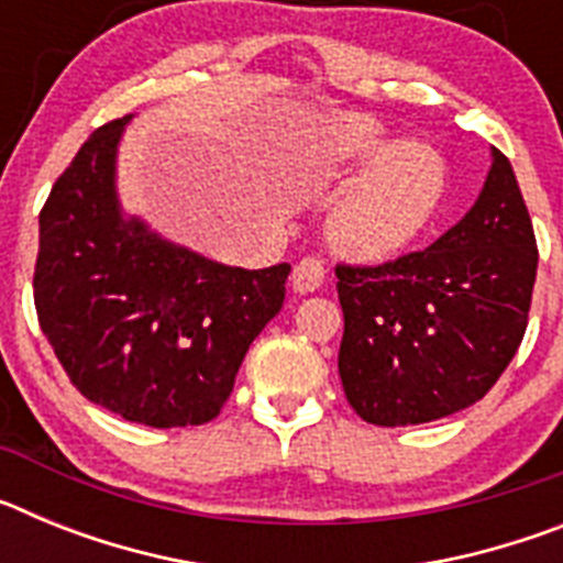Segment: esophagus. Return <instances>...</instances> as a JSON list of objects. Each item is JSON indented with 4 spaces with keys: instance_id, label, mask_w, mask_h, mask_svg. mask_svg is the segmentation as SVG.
I'll use <instances>...</instances> for the list:
<instances>
[{
    "instance_id": "obj_1",
    "label": "esophagus",
    "mask_w": 563,
    "mask_h": 563,
    "mask_svg": "<svg viewBox=\"0 0 563 563\" xmlns=\"http://www.w3.org/2000/svg\"><path fill=\"white\" fill-rule=\"evenodd\" d=\"M324 276H327L324 258L305 256L296 267H292V287H296L298 292H312L324 285Z\"/></svg>"
}]
</instances>
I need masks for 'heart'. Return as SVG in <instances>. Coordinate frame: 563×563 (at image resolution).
Segmentation results:
<instances>
[{
	"mask_svg": "<svg viewBox=\"0 0 563 563\" xmlns=\"http://www.w3.org/2000/svg\"><path fill=\"white\" fill-rule=\"evenodd\" d=\"M330 157L343 172L372 161L332 213V239L350 256L366 262L400 256L434 225L449 202L445 154L422 141L386 146V132L366 114L335 123Z\"/></svg>",
	"mask_w": 563,
	"mask_h": 563,
	"instance_id": "b5f03b06",
	"label": "heart"
}]
</instances>
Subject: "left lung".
I'll use <instances>...</instances> for the list:
<instances>
[{"mask_svg":"<svg viewBox=\"0 0 563 563\" xmlns=\"http://www.w3.org/2000/svg\"><path fill=\"white\" fill-rule=\"evenodd\" d=\"M539 247L510 161L426 251L338 265L343 391L372 426H417L474 406L514 361L533 301Z\"/></svg>","mask_w":563,"mask_h":563,"instance_id":"obj_1","label":"left lung"}]
</instances>
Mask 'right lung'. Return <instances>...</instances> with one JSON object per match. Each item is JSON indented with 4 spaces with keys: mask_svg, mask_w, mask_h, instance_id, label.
I'll return each instance as SVG.
<instances>
[{
    "mask_svg": "<svg viewBox=\"0 0 563 563\" xmlns=\"http://www.w3.org/2000/svg\"><path fill=\"white\" fill-rule=\"evenodd\" d=\"M126 118L89 134L38 213V324L89 402L152 429L220 415L290 265L242 271L177 247L114 197Z\"/></svg>",
    "mask_w": 563,
    "mask_h": 563,
    "instance_id": "right-lung-1",
    "label": "right lung"
}]
</instances>
